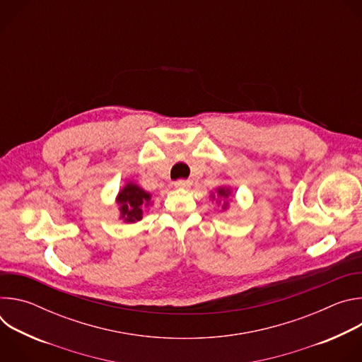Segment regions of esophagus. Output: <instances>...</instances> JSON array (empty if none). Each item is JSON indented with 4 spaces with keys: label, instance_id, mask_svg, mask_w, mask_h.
<instances>
[{
    "label": "esophagus",
    "instance_id": "esophagus-1",
    "mask_svg": "<svg viewBox=\"0 0 362 362\" xmlns=\"http://www.w3.org/2000/svg\"><path fill=\"white\" fill-rule=\"evenodd\" d=\"M175 187H177V189H189L190 187V182L189 180H177V182H175Z\"/></svg>",
    "mask_w": 362,
    "mask_h": 362
}]
</instances>
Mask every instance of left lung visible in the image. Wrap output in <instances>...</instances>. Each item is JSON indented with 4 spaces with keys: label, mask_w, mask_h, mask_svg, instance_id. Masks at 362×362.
I'll list each match as a JSON object with an SVG mask.
<instances>
[{
    "label": "left lung",
    "mask_w": 362,
    "mask_h": 362,
    "mask_svg": "<svg viewBox=\"0 0 362 362\" xmlns=\"http://www.w3.org/2000/svg\"><path fill=\"white\" fill-rule=\"evenodd\" d=\"M230 196H232V187L230 186H218L214 192H211L212 202L215 200L218 204H222L223 212H226L229 209Z\"/></svg>",
    "instance_id": "8db88e82"
}]
</instances>
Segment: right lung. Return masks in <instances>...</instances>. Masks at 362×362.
<instances>
[{
  "label": "right lung",
  "instance_id": "1",
  "mask_svg": "<svg viewBox=\"0 0 362 362\" xmlns=\"http://www.w3.org/2000/svg\"><path fill=\"white\" fill-rule=\"evenodd\" d=\"M116 203L119 204V219L124 223H136L141 221L144 211L151 206V193L129 180L119 190Z\"/></svg>",
  "mask_w": 362,
  "mask_h": 362
}]
</instances>
